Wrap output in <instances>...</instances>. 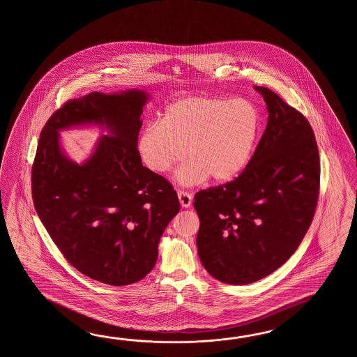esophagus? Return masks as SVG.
Returning <instances> with one entry per match:
<instances>
[{
    "label": "esophagus",
    "instance_id": "obj_1",
    "mask_svg": "<svg viewBox=\"0 0 357 357\" xmlns=\"http://www.w3.org/2000/svg\"><path fill=\"white\" fill-rule=\"evenodd\" d=\"M177 197H178V200H180V204H181L182 208H190L191 204H192V197H191L189 192H186V191H178V192H177Z\"/></svg>",
    "mask_w": 357,
    "mask_h": 357
}]
</instances>
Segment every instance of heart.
<instances>
[{
    "label": "heart",
    "mask_w": 357,
    "mask_h": 357,
    "mask_svg": "<svg viewBox=\"0 0 357 357\" xmlns=\"http://www.w3.org/2000/svg\"><path fill=\"white\" fill-rule=\"evenodd\" d=\"M259 128L258 109L246 99L185 97L167 106L160 121L145 126L137 152L145 166L160 175L186 155L189 160L176 171L181 186H195L208 177L229 181L249 163Z\"/></svg>",
    "instance_id": "1"
}]
</instances>
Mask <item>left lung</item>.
I'll return each instance as SVG.
<instances>
[{
  "label": "left lung",
  "instance_id": "left-lung-1",
  "mask_svg": "<svg viewBox=\"0 0 357 357\" xmlns=\"http://www.w3.org/2000/svg\"><path fill=\"white\" fill-rule=\"evenodd\" d=\"M255 89L268 111L255 152L234 181L199 191L194 203L200 261L228 284L259 281L284 264L318 202L320 160L310 123L274 91Z\"/></svg>",
  "mask_w": 357,
  "mask_h": 357
}]
</instances>
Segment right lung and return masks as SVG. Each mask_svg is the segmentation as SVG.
<instances>
[{
	"label": "right lung",
	"instance_id": "obj_1",
	"mask_svg": "<svg viewBox=\"0 0 357 357\" xmlns=\"http://www.w3.org/2000/svg\"><path fill=\"white\" fill-rule=\"evenodd\" d=\"M148 100L143 89L68 100L42 130L31 167L34 206L54 243L80 273L111 286L152 271L160 236L180 211L172 185L144 167L137 152ZM83 126L107 134L76 164L63 152L59 131Z\"/></svg>",
	"mask_w": 357,
	"mask_h": 357
}]
</instances>
